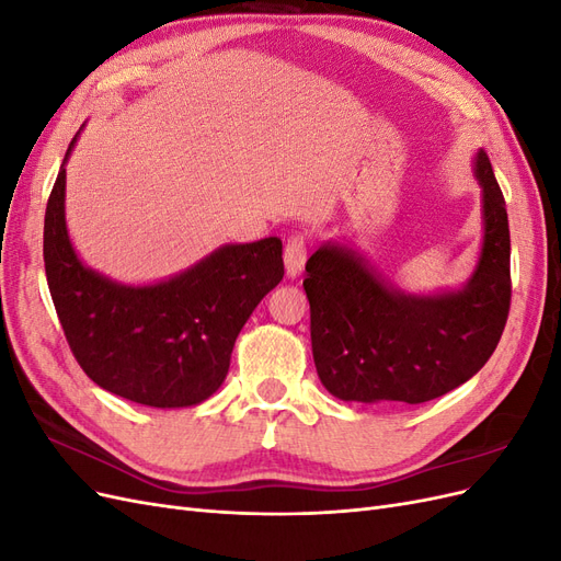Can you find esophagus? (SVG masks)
<instances>
[{
    "label": "esophagus",
    "instance_id": "34e87169",
    "mask_svg": "<svg viewBox=\"0 0 561 561\" xmlns=\"http://www.w3.org/2000/svg\"><path fill=\"white\" fill-rule=\"evenodd\" d=\"M307 250H309V239L304 233H293L285 243V271L287 276H299L304 262H307Z\"/></svg>",
    "mask_w": 561,
    "mask_h": 561
}]
</instances>
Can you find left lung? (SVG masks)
<instances>
[{
    "mask_svg": "<svg viewBox=\"0 0 561 561\" xmlns=\"http://www.w3.org/2000/svg\"><path fill=\"white\" fill-rule=\"evenodd\" d=\"M484 201V243L458 293L404 297L358 254L322 245L307 262L311 346L332 396L419 404L449 393L484 367L511 311V229L501 186L484 151L474 161Z\"/></svg>",
    "mask_w": 561,
    "mask_h": 561,
    "instance_id": "1",
    "label": "left lung"
}]
</instances>
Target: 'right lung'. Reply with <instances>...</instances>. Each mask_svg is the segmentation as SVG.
Listing matches in <instances>:
<instances>
[{"mask_svg":"<svg viewBox=\"0 0 561 561\" xmlns=\"http://www.w3.org/2000/svg\"><path fill=\"white\" fill-rule=\"evenodd\" d=\"M44 266L79 367L100 388L147 407L210 398L227 377L245 320L285 274L283 243L271 236L219 248L159 285L126 287L98 276L79 262L67 236L65 168L46 203Z\"/></svg>","mask_w":561,"mask_h":561,"instance_id":"add662e5","label":"right lung"}]
</instances>
